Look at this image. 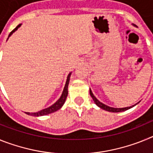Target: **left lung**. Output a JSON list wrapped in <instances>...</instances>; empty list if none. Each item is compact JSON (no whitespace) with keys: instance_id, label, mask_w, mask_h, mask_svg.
<instances>
[{"instance_id":"left-lung-1","label":"left lung","mask_w":153,"mask_h":153,"mask_svg":"<svg viewBox=\"0 0 153 153\" xmlns=\"http://www.w3.org/2000/svg\"><path fill=\"white\" fill-rule=\"evenodd\" d=\"M90 96H91V97L93 98V101H94V102L97 104V106H98L99 107H100L101 109H104V110H106V111L113 112V113H118V112L125 111V110H127V109H130V108H132V106H129V107H125V108L110 107V106H106V105H105V104H103V103H102L101 102H100V101H99L98 100H97V99L94 97V95H93V93H92L91 90H90Z\"/></svg>"}]
</instances>
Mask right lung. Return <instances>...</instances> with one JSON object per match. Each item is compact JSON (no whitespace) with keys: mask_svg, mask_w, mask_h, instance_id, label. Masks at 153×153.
<instances>
[{"mask_svg":"<svg viewBox=\"0 0 153 153\" xmlns=\"http://www.w3.org/2000/svg\"><path fill=\"white\" fill-rule=\"evenodd\" d=\"M21 24H19L18 26L14 28L11 32H10L9 36H8V37H9V36H10V35L14 32V31L17 30L18 29V27H21ZM70 75H71V73L69 74L68 76H67V82H66V84H65L64 89H63V93H62L61 97H60V98L59 99V100H58L54 104H53L52 106H51L50 107L42 109V110H40V111L39 112H36V113H26L27 114L30 115V116H33V117H40V116H45V115L50 114V113H54L55 111H56V110H58V109H60V108L62 107V106H63V104H64L65 100H66L67 95H68V85H69V82H70Z\"/></svg>","mask_w":153,"mask_h":153,"instance_id":"obj_1","label":"right lung"}]
</instances>
